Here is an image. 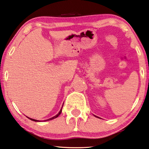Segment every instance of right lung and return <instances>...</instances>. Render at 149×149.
<instances>
[{
	"mask_svg": "<svg viewBox=\"0 0 149 149\" xmlns=\"http://www.w3.org/2000/svg\"><path fill=\"white\" fill-rule=\"evenodd\" d=\"M62 107H63V106H62ZM62 107H61V109H60V111H59V113L56 115V116H54V117H51V118H50V119H49L45 120V121H47V120H50L54 119H55V118H56V117H58L59 116V115H60V114H61V111H62ZM28 118H29V119H30V120H33V121H36V122H39V121H40V120H36V119H31V118H29V117H28Z\"/></svg>",
	"mask_w": 149,
	"mask_h": 149,
	"instance_id": "add662e5",
	"label": "right lung"
}]
</instances>
